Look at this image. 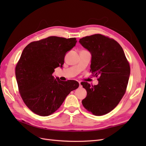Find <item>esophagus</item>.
<instances>
[{
	"label": "esophagus",
	"mask_w": 146,
	"mask_h": 146,
	"mask_svg": "<svg viewBox=\"0 0 146 146\" xmlns=\"http://www.w3.org/2000/svg\"><path fill=\"white\" fill-rule=\"evenodd\" d=\"M78 83H79V88H81V87H82V85H81V83H80V82H78Z\"/></svg>",
	"instance_id": "esophagus-1"
}]
</instances>
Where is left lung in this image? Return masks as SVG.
Segmentation results:
<instances>
[{"label": "left lung", "instance_id": "obj_1", "mask_svg": "<svg viewBox=\"0 0 146 146\" xmlns=\"http://www.w3.org/2000/svg\"><path fill=\"white\" fill-rule=\"evenodd\" d=\"M79 42L91 52L90 72L99 81L94 86L81 83L87 92L82 104L94 115L102 116L112 111L125 94L130 64L122 47L112 38L95 34L80 39Z\"/></svg>", "mask_w": 146, "mask_h": 146}]
</instances>
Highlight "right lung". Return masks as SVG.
<instances>
[{"label": "right lung", "mask_w": 146, "mask_h": 146, "mask_svg": "<svg viewBox=\"0 0 146 146\" xmlns=\"http://www.w3.org/2000/svg\"><path fill=\"white\" fill-rule=\"evenodd\" d=\"M77 41L76 38L49 36L30 42L23 50L15 69L18 90L26 106L38 115L55 112L78 87L77 81L63 82L52 75L56 68L62 67L66 52Z\"/></svg>", "instance_id": "right-lung-1"}]
</instances>
